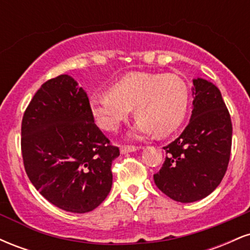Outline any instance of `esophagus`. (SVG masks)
Wrapping results in <instances>:
<instances>
[{"mask_svg":"<svg viewBox=\"0 0 250 250\" xmlns=\"http://www.w3.org/2000/svg\"><path fill=\"white\" fill-rule=\"evenodd\" d=\"M139 147H133V146H122L121 148H120V150H121V154H128V153H134V151L139 150Z\"/></svg>","mask_w":250,"mask_h":250,"instance_id":"1","label":"esophagus"}]
</instances>
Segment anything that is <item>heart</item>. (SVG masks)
I'll list each match as a JSON object with an SVG mask.
<instances>
[{
	"label": "heart",
	"instance_id": "1",
	"mask_svg": "<svg viewBox=\"0 0 250 250\" xmlns=\"http://www.w3.org/2000/svg\"><path fill=\"white\" fill-rule=\"evenodd\" d=\"M189 91L185 81L173 74L131 73L108 89L107 94L93 96L89 110L100 128L115 131L134 108L137 121L130 136H167L185 120Z\"/></svg>",
	"mask_w": 250,
	"mask_h": 250
}]
</instances>
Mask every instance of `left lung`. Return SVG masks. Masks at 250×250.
<instances>
[{"instance_id": "left-lung-1", "label": "left lung", "mask_w": 250, "mask_h": 250, "mask_svg": "<svg viewBox=\"0 0 250 250\" xmlns=\"http://www.w3.org/2000/svg\"><path fill=\"white\" fill-rule=\"evenodd\" d=\"M193 111L183 133L163 147L166 161L154 175L157 188L174 201L195 202L220 185L231 149L230 115L219 88L205 79L193 80Z\"/></svg>"}]
</instances>
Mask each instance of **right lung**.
I'll return each instance as SVG.
<instances>
[{"mask_svg": "<svg viewBox=\"0 0 250 250\" xmlns=\"http://www.w3.org/2000/svg\"><path fill=\"white\" fill-rule=\"evenodd\" d=\"M21 133L25 171L45 200L77 214L104 201L120 150L94 123L87 93L73 77L43 83L25 109Z\"/></svg>", "mask_w": 250, "mask_h": 250, "instance_id": "add662e5", "label": "right lung"}]
</instances>
